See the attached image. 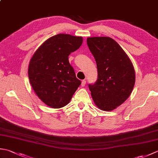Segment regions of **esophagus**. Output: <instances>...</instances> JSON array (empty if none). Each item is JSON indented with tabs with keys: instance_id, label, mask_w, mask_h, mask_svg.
<instances>
[{
	"instance_id": "34e87169",
	"label": "esophagus",
	"mask_w": 158,
	"mask_h": 158,
	"mask_svg": "<svg viewBox=\"0 0 158 158\" xmlns=\"http://www.w3.org/2000/svg\"><path fill=\"white\" fill-rule=\"evenodd\" d=\"M86 84V81L85 80H83V81H81V86L82 87H84Z\"/></svg>"
}]
</instances>
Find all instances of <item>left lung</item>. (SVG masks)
Masks as SVG:
<instances>
[{
    "label": "left lung",
    "mask_w": 158,
    "mask_h": 158,
    "mask_svg": "<svg viewBox=\"0 0 158 158\" xmlns=\"http://www.w3.org/2000/svg\"><path fill=\"white\" fill-rule=\"evenodd\" d=\"M87 44L94 57L98 78L89 89L96 105L112 110L126 101L135 83V72L125 52L115 40L106 36L89 37Z\"/></svg>",
    "instance_id": "obj_1"
}]
</instances>
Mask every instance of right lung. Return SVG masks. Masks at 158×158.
Wrapping results in <instances>:
<instances>
[{"mask_svg": "<svg viewBox=\"0 0 158 158\" xmlns=\"http://www.w3.org/2000/svg\"><path fill=\"white\" fill-rule=\"evenodd\" d=\"M83 43L81 36L58 34L36 50L28 66V77L36 94L53 109L66 106L81 81L76 77L69 56Z\"/></svg>", "mask_w": 158, "mask_h": 158, "instance_id": "1", "label": "right lung"}]
</instances>
